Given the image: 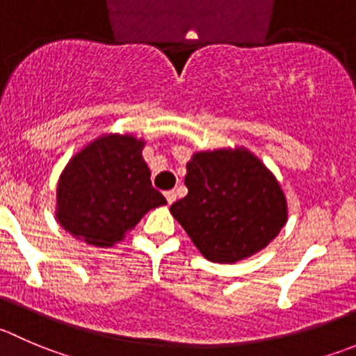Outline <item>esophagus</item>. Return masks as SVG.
Returning <instances> with one entry per match:
<instances>
[{
	"label": "esophagus",
	"mask_w": 356,
	"mask_h": 356,
	"mask_svg": "<svg viewBox=\"0 0 356 356\" xmlns=\"http://www.w3.org/2000/svg\"><path fill=\"white\" fill-rule=\"evenodd\" d=\"M165 198H167L168 205H172V203L175 202V198H177V193H175V191H167V193H165Z\"/></svg>",
	"instance_id": "obj_1"
}]
</instances>
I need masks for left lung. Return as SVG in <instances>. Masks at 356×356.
Here are the masks:
<instances>
[{
	"instance_id": "obj_1",
	"label": "left lung",
	"mask_w": 356,
	"mask_h": 356,
	"mask_svg": "<svg viewBox=\"0 0 356 356\" xmlns=\"http://www.w3.org/2000/svg\"><path fill=\"white\" fill-rule=\"evenodd\" d=\"M186 168L188 195L170 212L209 261L233 264L250 257L287 222L277 177L245 147L200 151Z\"/></svg>"
}]
</instances>
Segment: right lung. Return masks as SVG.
I'll use <instances>...</instances> for the list:
<instances>
[{
  "label": "right lung",
  "mask_w": 356,
  "mask_h": 356,
  "mask_svg": "<svg viewBox=\"0 0 356 356\" xmlns=\"http://www.w3.org/2000/svg\"><path fill=\"white\" fill-rule=\"evenodd\" d=\"M143 149L144 140L130 134H106L76 153L58 177V224L85 243L113 247L144 213L165 205Z\"/></svg>",
  "instance_id": "right-lung-1"
}]
</instances>
